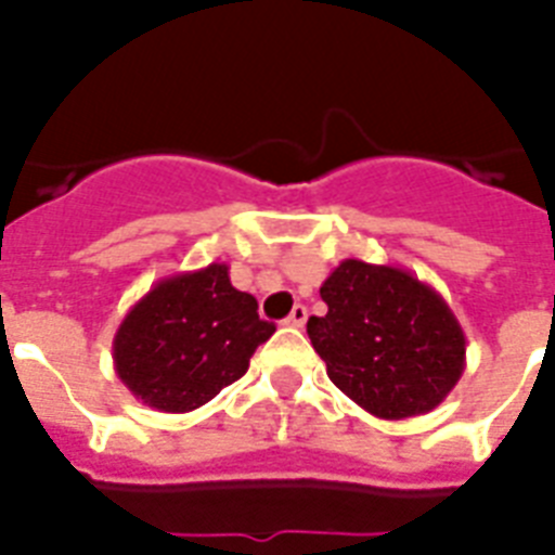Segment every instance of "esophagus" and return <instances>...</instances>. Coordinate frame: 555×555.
<instances>
[{"instance_id": "34e87169", "label": "esophagus", "mask_w": 555, "mask_h": 555, "mask_svg": "<svg viewBox=\"0 0 555 555\" xmlns=\"http://www.w3.org/2000/svg\"><path fill=\"white\" fill-rule=\"evenodd\" d=\"M305 322H308V308H305V305H296L294 311H291V317L285 320V325H291V328H302Z\"/></svg>"}]
</instances>
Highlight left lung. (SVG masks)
Returning a JSON list of instances; mask_svg holds the SVG:
<instances>
[{
  "mask_svg": "<svg viewBox=\"0 0 555 555\" xmlns=\"http://www.w3.org/2000/svg\"><path fill=\"white\" fill-rule=\"evenodd\" d=\"M308 320L331 383L379 421L438 409L466 369V337L447 299L395 264L339 261Z\"/></svg>",
  "mask_w": 555,
  "mask_h": 555,
  "instance_id": "left-lung-1",
  "label": "left lung"
}]
</instances>
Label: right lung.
Here are the masks:
<instances>
[{"instance_id":"add662e5","label":"right lung","mask_w":555,"mask_h":555,"mask_svg":"<svg viewBox=\"0 0 555 555\" xmlns=\"http://www.w3.org/2000/svg\"><path fill=\"white\" fill-rule=\"evenodd\" d=\"M273 331L256 296L235 291L230 268L212 261L155 282L120 322L112 357L143 405L184 414L242 377Z\"/></svg>"}]
</instances>
